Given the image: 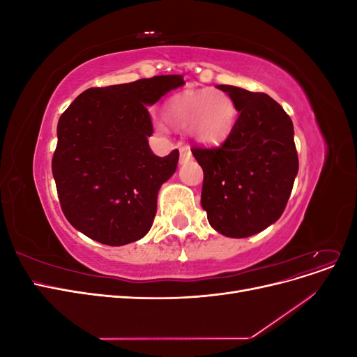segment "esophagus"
I'll use <instances>...</instances> for the list:
<instances>
[{
    "label": "esophagus",
    "instance_id": "1",
    "mask_svg": "<svg viewBox=\"0 0 357 357\" xmlns=\"http://www.w3.org/2000/svg\"><path fill=\"white\" fill-rule=\"evenodd\" d=\"M189 159H192V153H190L189 147H181V150H180V164H186Z\"/></svg>",
    "mask_w": 357,
    "mask_h": 357
}]
</instances>
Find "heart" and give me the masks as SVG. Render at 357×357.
<instances>
[{
  "mask_svg": "<svg viewBox=\"0 0 357 357\" xmlns=\"http://www.w3.org/2000/svg\"><path fill=\"white\" fill-rule=\"evenodd\" d=\"M164 117L172 128L181 129L193 142L205 147L223 144L236 123V107L231 96L218 89L183 91L172 95L164 105ZM158 131L165 125L158 122Z\"/></svg>",
  "mask_w": 357,
  "mask_h": 357,
  "instance_id": "1",
  "label": "heart"
}]
</instances>
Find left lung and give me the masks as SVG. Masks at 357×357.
<instances>
[{
  "mask_svg": "<svg viewBox=\"0 0 357 357\" xmlns=\"http://www.w3.org/2000/svg\"><path fill=\"white\" fill-rule=\"evenodd\" d=\"M240 113L231 137L218 149H193L204 171L201 205L214 231L245 238L266 229L283 214L298 174L294 123L266 93L229 84Z\"/></svg>",
  "mask_w": 357,
  "mask_h": 357,
  "instance_id": "1",
  "label": "left lung"
}]
</instances>
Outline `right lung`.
I'll return each mask as SVG.
<instances>
[{
    "mask_svg": "<svg viewBox=\"0 0 357 357\" xmlns=\"http://www.w3.org/2000/svg\"><path fill=\"white\" fill-rule=\"evenodd\" d=\"M183 84V75H155L92 88L62 113L52 172L75 229L107 245H125L152 228L158 192L176 172L178 150L165 158L152 152L147 105Z\"/></svg>",
    "mask_w": 357,
    "mask_h": 357,
    "instance_id": "right-lung-1",
    "label": "right lung"
}]
</instances>
